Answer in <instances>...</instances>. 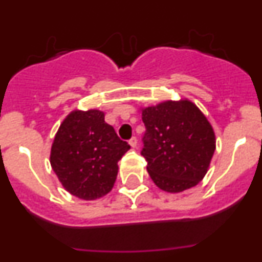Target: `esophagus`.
I'll list each match as a JSON object with an SVG mask.
<instances>
[{
	"instance_id": "34e87169",
	"label": "esophagus",
	"mask_w": 262,
	"mask_h": 262,
	"mask_svg": "<svg viewBox=\"0 0 262 262\" xmlns=\"http://www.w3.org/2000/svg\"><path fill=\"white\" fill-rule=\"evenodd\" d=\"M129 144H130L132 148H136L137 147V138H136V137L130 138V141H129Z\"/></svg>"
}]
</instances>
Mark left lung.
Returning a JSON list of instances; mask_svg holds the SVG:
<instances>
[{"label": "left lung", "instance_id": "8db88e82", "mask_svg": "<svg viewBox=\"0 0 262 262\" xmlns=\"http://www.w3.org/2000/svg\"><path fill=\"white\" fill-rule=\"evenodd\" d=\"M147 130L142 156L161 190L171 194L196 186L209 170L215 133L202 110L186 97L141 107Z\"/></svg>", "mask_w": 262, "mask_h": 262}]
</instances>
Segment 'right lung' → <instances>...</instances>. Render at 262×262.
I'll list each match as a JSON object with an SVG mask.
<instances>
[{"label":"right lung","mask_w":262,"mask_h":262,"mask_svg":"<svg viewBox=\"0 0 262 262\" xmlns=\"http://www.w3.org/2000/svg\"><path fill=\"white\" fill-rule=\"evenodd\" d=\"M130 148L97 109H75L60 123L49 161L62 186L83 200L105 196L114 187L118 162Z\"/></svg>","instance_id":"obj_1"}]
</instances>
